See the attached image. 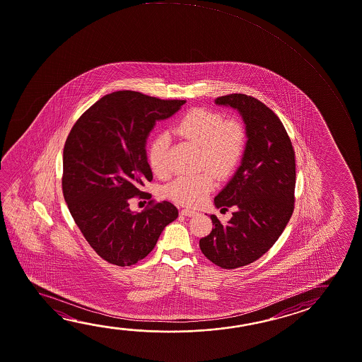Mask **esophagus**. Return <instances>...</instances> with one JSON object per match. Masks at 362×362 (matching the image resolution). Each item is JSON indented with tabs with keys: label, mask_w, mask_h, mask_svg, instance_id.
Masks as SVG:
<instances>
[{
	"label": "esophagus",
	"mask_w": 362,
	"mask_h": 362,
	"mask_svg": "<svg viewBox=\"0 0 362 362\" xmlns=\"http://www.w3.org/2000/svg\"><path fill=\"white\" fill-rule=\"evenodd\" d=\"M180 214H183V216H188V217H193V216H197L198 212L196 211H193V209H188V208H184L180 211Z\"/></svg>",
	"instance_id": "esophagus-1"
}]
</instances>
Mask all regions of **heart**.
I'll return each instance as SVG.
<instances>
[{
	"label": "heart",
	"instance_id": "1",
	"mask_svg": "<svg viewBox=\"0 0 362 362\" xmlns=\"http://www.w3.org/2000/svg\"><path fill=\"white\" fill-rule=\"evenodd\" d=\"M174 134L202 148L201 168H209L218 177H226L236 168L245 148V129L236 119L225 121L218 112L193 108L174 127ZM169 137L158 135L148 148V165L155 175L166 178L169 168L165 155ZM203 170L196 175H182L165 188V196L179 204L196 207L207 199L216 187L214 175Z\"/></svg>",
	"mask_w": 362,
	"mask_h": 362
}]
</instances>
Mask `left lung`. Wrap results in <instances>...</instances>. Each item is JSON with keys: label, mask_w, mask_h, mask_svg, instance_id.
I'll return each mask as SVG.
<instances>
[{"label": "left lung", "mask_w": 362, "mask_h": 362, "mask_svg": "<svg viewBox=\"0 0 362 362\" xmlns=\"http://www.w3.org/2000/svg\"><path fill=\"white\" fill-rule=\"evenodd\" d=\"M216 105L231 107L243 117L246 146L241 165L214 198V206L235 207L222 225L199 240L203 255L222 269H236L260 259L276 243L294 211L296 154L284 124L251 95H222Z\"/></svg>", "instance_id": "left-lung-1"}]
</instances>
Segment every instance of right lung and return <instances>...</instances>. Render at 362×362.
<instances>
[{"mask_svg": "<svg viewBox=\"0 0 362 362\" xmlns=\"http://www.w3.org/2000/svg\"><path fill=\"white\" fill-rule=\"evenodd\" d=\"M184 103L135 90L113 92L89 107L66 137L64 199L90 247L110 264L130 267L143 260L178 217L170 202L136 214L129 201L153 180L145 146L156 121L172 117Z\"/></svg>", "mask_w": 362, "mask_h": 362, "instance_id": "add662e5", "label": "right lung"}]
</instances>
